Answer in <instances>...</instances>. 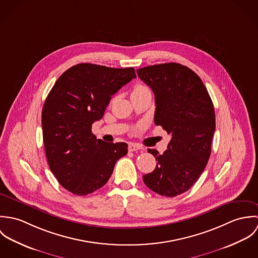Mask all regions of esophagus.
<instances>
[{"mask_svg":"<svg viewBox=\"0 0 258 258\" xmlns=\"http://www.w3.org/2000/svg\"><path fill=\"white\" fill-rule=\"evenodd\" d=\"M129 151L130 152H134V151H138V150H143V147L139 144H135V143H130L129 144Z\"/></svg>","mask_w":258,"mask_h":258,"instance_id":"1","label":"esophagus"}]
</instances>
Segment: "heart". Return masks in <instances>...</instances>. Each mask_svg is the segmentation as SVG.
Returning a JSON list of instances; mask_svg holds the SVG:
<instances>
[{
    "mask_svg": "<svg viewBox=\"0 0 258 258\" xmlns=\"http://www.w3.org/2000/svg\"><path fill=\"white\" fill-rule=\"evenodd\" d=\"M148 90H150V89L148 88L147 86H145V85H142V84H137V85L134 87V89H133V91H132V94L141 93V92L148 91Z\"/></svg>",
    "mask_w": 258,
    "mask_h": 258,
    "instance_id": "heart-1",
    "label": "heart"
}]
</instances>
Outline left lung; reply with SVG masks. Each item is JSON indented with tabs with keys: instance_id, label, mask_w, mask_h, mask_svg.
Wrapping results in <instances>:
<instances>
[{
	"instance_id": "obj_1",
	"label": "left lung",
	"mask_w": 258,
	"mask_h": 258,
	"mask_svg": "<svg viewBox=\"0 0 258 258\" xmlns=\"http://www.w3.org/2000/svg\"><path fill=\"white\" fill-rule=\"evenodd\" d=\"M137 74L155 94V124L172 136L162 155L148 149L158 163L143 181L161 196L176 197L195 184L208 164L216 130L214 104L198 74L180 63L149 66Z\"/></svg>"
}]
</instances>
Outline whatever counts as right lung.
<instances>
[{
	"mask_svg": "<svg viewBox=\"0 0 258 258\" xmlns=\"http://www.w3.org/2000/svg\"><path fill=\"white\" fill-rule=\"evenodd\" d=\"M136 77L135 70L79 63L61 74L41 113L50 171L66 189L86 196L107 183L114 166L128 152L123 142L106 143L92 133L111 96Z\"/></svg>",
	"mask_w": 258,
	"mask_h": 258,
	"instance_id": "add662e5",
	"label": "right lung"
}]
</instances>
